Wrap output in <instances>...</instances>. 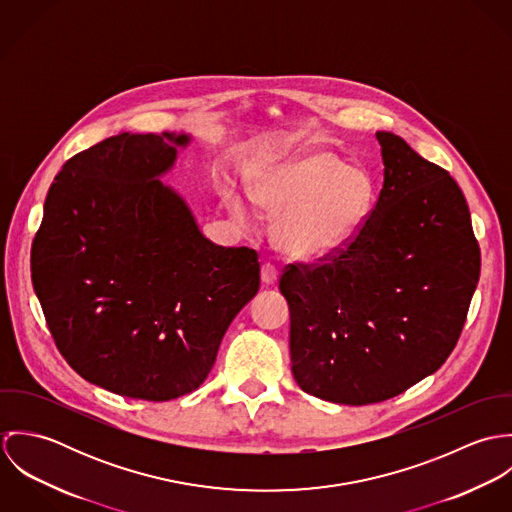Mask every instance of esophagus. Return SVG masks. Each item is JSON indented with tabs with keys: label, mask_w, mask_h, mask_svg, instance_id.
<instances>
[{
	"label": "esophagus",
	"mask_w": 512,
	"mask_h": 512,
	"mask_svg": "<svg viewBox=\"0 0 512 512\" xmlns=\"http://www.w3.org/2000/svg\"><path fill=\"white\" fill-rule=\"evenodd\" d=\"M260 278H262V286H274L278 282V270L272 266V264H264L262 266V272H260Z\"/></svg>",
	"instance_id": "1"
}]
</instances>
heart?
Instances as JSON below:
<instances>
[{
    "mask_svg": "<svg viewBox=\"0 0 512 512\" xmlns=\"http://www.w3.org/2000/svg\"><path fill=\"white\" fill-rule=\"evenodd\" d=\"M252 203L276 217L274 244L292 260L321 262L347 252L366 230L376 207L372 175L327 149L309 147L262 167L248 183ZM226 207L242 226L252 209L236 195Z\"/></svg>",
    "mask_w": 512,
    "mask_h": 512,
    "instance_id": "obj_1",
    "label": "heart"
}]
</instances>
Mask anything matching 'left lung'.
I'll return each mask as SVG.
<instances>
[{"label":"left lung","instance_id":"obj_1","mask_svg":"<svg viewBox=\"0 0 512 512\" xmlns=\"http://www.w3.org/2000/svg\"><path fill=\"white\" fill-rule=\"evenodd\" d=\"M376 140L384 181L363 236L280 278L295 382L347 406L388 400L434 374L461 335L481 272L457 183L400 136Z\"/></svg>","mask_w":512,"mask_h":512}]
</instances>
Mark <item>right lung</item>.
I'll use <instances>...</instances> for the list:
<instances>
[{
    "label": "right lung",
    "mask_w": 512,
    "mask_h": 512,
    "mask_svg": "<svg viewBox=\"0 0 512 512\" xmlns=\"http://www.w3.org/2000/svg\"><path fill=\"white\" fill-rule=\"evenodd\" d=\"M185 132H122L55 177L31 246V280L74 370L120 396L165 402L197 390L238 311L258 293L250 248H222L161 183Z\"/></svg>",
    "instance_id": "1"
}]
</instances>
